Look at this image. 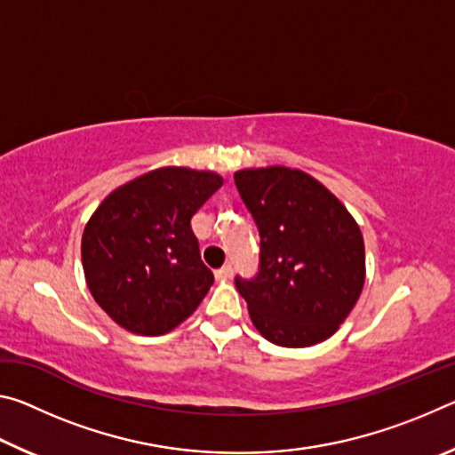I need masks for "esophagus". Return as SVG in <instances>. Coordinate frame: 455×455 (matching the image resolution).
Instances as JSON below:
<instances>
[{
  "mask_svg": "<svg viewBox=\"0 0 455 455\" xmlns=\"http://www.w3.org/2000/svg\"><path fill=\"white\" fill-rule=\"evenodd\" d=\"M214 276H217L219 281H228L230 276H233V265H225L217 268V271H214Z\"/></svg>",
  "mask_w": 455,
  "mask_h": 455,
  "instance_id": "obj_1",
  "label": "esophagus"
}]
</instances>
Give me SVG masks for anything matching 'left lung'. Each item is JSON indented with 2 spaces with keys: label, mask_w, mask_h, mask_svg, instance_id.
Wrapping results in <instances>:
<instances>
[{
  "label": "left lung",
  "mask_w": 455,
  "mask_h": 455,
  "mask_svg": "<svg viewBox=\"0 0 455 455\" xmlns=\"http://www.w3.org/2000/svg\"><path fill=\"white\" fill-rule=\"evenodd\" d=\"M260 235L252 281L235 279L252 325L281 347H311L347 319L365 283V244L341 200L299 168L235 172Z\"/></svg>",
  "instance_id": "1"
}]
</instances>
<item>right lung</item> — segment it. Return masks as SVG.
<instances>
[{
    "mask_svg": "<svg viewBox=\"0 0 455 455\" xmlns=\"http://www.w3.org/2000/svg\"><path fill=\"white\" fill-rule=\"evenodd\" d=\"M220 187L217 172L163 166L112 190L92 214L82 235L84 275L122 329L164 335L196 311L214 276L190 219Z\"/></svg>",
    "mask_w": 455,
    "mask_h": 455,
    "instance_id": "obj_1",
    "label": "right lung"
}]
</instances>
